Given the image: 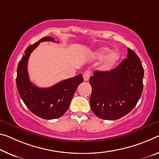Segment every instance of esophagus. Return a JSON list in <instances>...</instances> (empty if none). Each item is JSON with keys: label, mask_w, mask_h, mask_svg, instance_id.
<instances>
[{"label": "esophagus", "mask_w": 159, "mask_h": 159, "mask_svg": "<svg viewBox=\"0 0 159 159\" xmlns=\"http://www.w3.org/2000/svg\"><path fill=\"white\" fill-rule=\"evenodd\" d=\"M90 75H91V74H90V72L89 71V70H85V71L84 73V74H83L84 80H85V81L89 80L90 77Z\"/></svg>", "instance_id": "1"}]
</instances>
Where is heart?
<instances>
[{
	"instance_id": "b5f03b06",
	"label": "heart",
	"mask_w": 159,
	"mask_h": 159,
	"mask_svg": "<svg viewBox=\"0 0 159 159\" xmlns=\"http://www.w3.org/2000/svg\"><path fill=\"white\" fill-rule=\"evenodd\" d=\"M109 51V48L107 47L100 48L99 49L96 50V51L93 53V58L98 60L102 59ZM105 57L102 62L101 69L104 70H109L119 61L120 55L117 52L112 51L110 52Z\"/></svg>"
}]
</instances>
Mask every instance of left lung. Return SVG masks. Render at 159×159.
<instances>
[{"mask_svg":"<svg viewBox=\"0 0 159 159\" xmlns=\"http://www.w3.org/2000/svg\"><path fill=\"white\" fill-rule=\"evenodd\" d=\"M143 69L139 58L128 48L127 58L115 69L95 70L89 83L92 87L90 107L100 119L118 120L132 111L143 91Z\"/></svg>","mask_w":159,"mask_h":159,"instance_id":"left-lung-1","label":"left lung"}]
</instances>
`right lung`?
Listing matches in <instances>:
<instances>
[{
	"label": "right lung",
	"instance_id": "right-lung-1",
	"mask_svg": "<svg viewBox=\"0 0 159 159\" xmlns=\"http://www.w3.org/2000/svg\"><path fill=\"white\" fill-rule=\"evenodd\" d=\"M45 41L55 42L53 37H44L25 49L17 66L16 84L20 96L30 111L42 119L52 120L61 117L69 109L73 95L84 79L82 74H79L47 89L32 84L27 72V62L32 52Z\"/></svg>",
	"mask_w": 159,
	"mask_h": 159
}]
</instances>
